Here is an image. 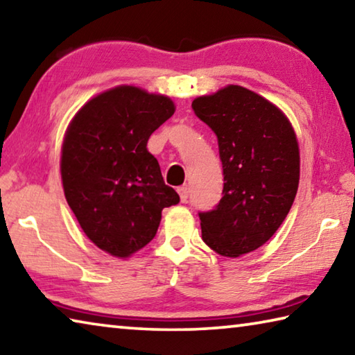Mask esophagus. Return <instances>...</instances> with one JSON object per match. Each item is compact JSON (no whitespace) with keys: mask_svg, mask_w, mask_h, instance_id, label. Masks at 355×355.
Returning a JSON list of instances; mask_svg holds the SVG:
<instances>
[{"mask_svg":"<svg viewBox=\"0 0 355 355\" xmlns=\"http://www.w3.org/2000/svg\"><path fill=\"white\" fill-rule=\"evenodd\" d=\"M178 194H180V200H182L183 203L188 200V196H189V189H188V186H180L178 188Z\"/></svg>","mask_w":355,"mask_h":355,"instance_id":"1","label":"esophagus"}]
</instances>
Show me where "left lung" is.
<instances>
[{
	"label": "left lung",
	"instance_id": "1",
	"mask_svg": "<svg viewBox=\"0 0 355 355\" xmlns=\"http://www.w3.org/2000/svg\"><path fill=\"white\" fill-rule=\"evenodd\" d=\"M218 136L224 169L222 199L199 213L202 238L222 257H239L271 238L299 186V146L290 120L271 101L230 84L192 101Z\"/></svg>",
	"mask_w": 355,
	"mask_h": 355
}]
</instances>
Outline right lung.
<instances>
[{
  "instance_id": "add662e5",
  "label": "right lung",
  "mask_w": 355,
  "mask_h": 355,
  "mask_svg": "<svg viewBox=\"0 0 355 355\" xmlns=\"http://www.w3.org/2000/svg\"><path fill=\"white\" fill-rule=\"evenodd\" d=\"M175 112L169 97L119 86L89 100L64 137L61 177L86 236L127 258L156 235L163 208L180 197L167 186L148 137Z\"/></svg>"
}]
</instances>
